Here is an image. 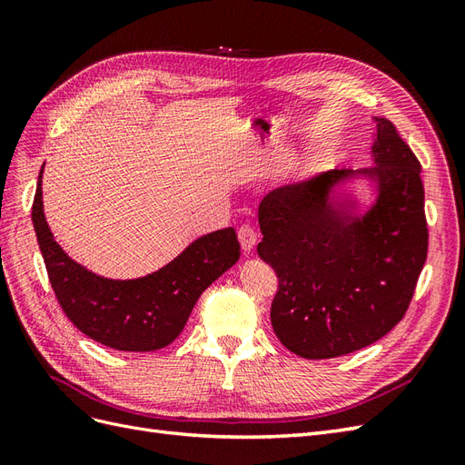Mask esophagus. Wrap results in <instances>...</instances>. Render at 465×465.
I'll return each instance as SVG.
<instances>
[{
    "label": "esophagus",
    "mask_w": 465,
    "mask_h": 465,
    "mask_svg": "<svg viewBox=\"0 0 465 465\" xmlns=\"http://www.w3.org/2000/svg\"><path fill=\"white\" fill-rule=\"evenodd\" d=\"M256 231L250 227V224H242L241 229H238V241H241V246L244 250V254H250L252 250L256 246Z\"/></svg>",
    "instance_id": "1"
}]
</instances>
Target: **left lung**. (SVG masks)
Masks as SVG:
<instances>
[{
    "label": "left lung",
    "instance_id": "8db88e82",
    "mask_svg": "<svg viewBox=\"0 0 465 465\" xmlns=\"http://www.w3.org/2000/svg\"><path fill=\"white\" fill-rule=\"evenodd\" d=\"M376 120L372 166L328 171L265 195L258 256L279 279L272 326L302 359H333L384 337L403 318L427 260L420 164L393 124ZM375 184V202L339 188Z\"/></svg>",
    "mask_w": 465,
    "mask_h": 465
}]
</instances>
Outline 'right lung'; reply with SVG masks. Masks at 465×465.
<instances>
[{
    "label": "right lung",
    "mask_w": 465,
    "mask_h": 465,
    "mask_svg": "<svg viewBox=\"0 0 465 465\" xmlns=\"http://www.w3.org/2000/svg\"><path fill=\"white\" fill-rule=\"evenodd\" d=\"M42 171L33 224L55 299L77 330L106 347L157 351L171 345L202 292L241 258V244L229 227L195 238L173 262L145 277L96 275L54 241L42 203Z\"/></svg>",
    "instance_id": "obj_1"
}]
</instances>
